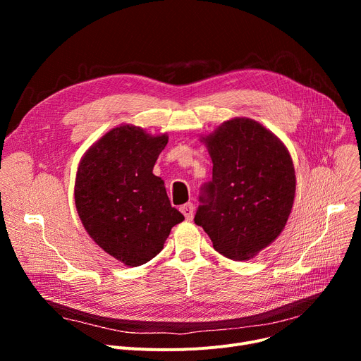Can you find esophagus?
Here are the masks:
<instances>
[{
    "label": "esophagus",
    "instance_id": "obj_1",
    "mask_svg": "<svg viewBox=\"0 0 361 361\" xmlns=\"http://www.w3.org/2000/svg\"><path fill=\"white\" fill-rule=\"evenodd\" d=\"M180 211L187 221H192L193 215H195V204L192 202H188L180 207Z\"/></svg>",
    "mask_w": 361,
    "mask_h": 361
}]
</instances>
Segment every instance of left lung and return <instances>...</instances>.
<instances>
[{
	"mask_svg": "<svg viewBox=\"0 0 361 361\" xmlns=\"http://www.w3.org/2000/svg\"><path fill=\"white\" fill-rule=\"evenodd\" d=\"M200 142L214 169L195 222L218 253L250 260L278 238L291 214L295 171L290 152L271 130L245 117L224 121Z\"/></svg>",
	"mask_w": 361,
	"mask_h": 361,
	"instance_id": "1",
	"label": "left lung"
}]
</instances>
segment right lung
<instances>
[{
  "label": "right lung",
  "mask_w": 361,
  "mask_h": 361,
  "mask_svg": "<svg viewBox=\"0 0 361 361\" xmlns=\"http://www.w3.org/2000/svg\"><path fill=\"white\" fill-rule=\"evenodd\" d=\"M168 135L142 127L111 128L82 157L74 202L90 238L126 267H140L162 249L184 216L171 206L164 180L152 171Z\"/></svg>",
  "instance_id": "obj_1"
}]
</instances>
